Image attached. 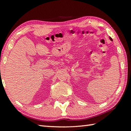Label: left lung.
Returning a JSON list of instances; mask_svg holds the SVG:
<instances>
[{
	"label": "left lung",
	"instance_id": "left-lung-1",
	"mask_svg": "<svg viewBox=\"0 0 131 131\" xmlns=\"http://www.w3.org/2000/svg\"><path fill=\"white\" fill-rule=\"evenodd\" d=\"M109 38H110V40H111V41H113V39H112V38H111L110 37H109Z\"/></svg>",
	"mask_w": 131,
	"mask_h": 131
}]
</instances>
